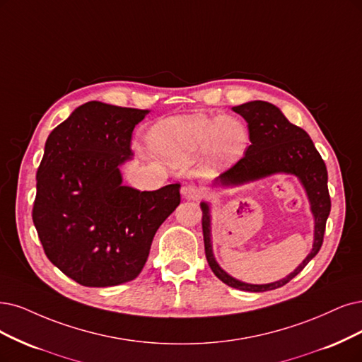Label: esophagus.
Returning a JSON list of instances; mask_svg holds the SVG:
<instances>
[{
    "label": "esophagus",
    "instance_id": "34e87169",
    "mask_svg": "<svg viewBox=\"0 0 362 362\" xmlns=\"http://www.w3.org/2000/svg\"><path fill=\"white\" fill-rule=\"evenodd\" d=\"M182 195L186 199H199L203 197V188H199L197 185L188 183L182 186Z\"/></svg>",
    "mask_w": 362,
    "mask_h": 362
}]
</instances>
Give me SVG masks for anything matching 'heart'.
I'll return each mask as SVG.
<instances>
[{"label": "heart", "instance_id": "1", "mask_svg": "<svg viewBox=\"0 0 362 362\" xmlns=\"http://www.w3.org/2000/svg\"><path fill=\"white\" fill-rule=\"evenodd\" d=\"M247 143L246 127L233 117H170L158 124L149 136L152 151L171 163H189L203 153L211 167L234 163Z\"/></svg>", "mask_w": 362, "mask_h": 362}]
</instances>
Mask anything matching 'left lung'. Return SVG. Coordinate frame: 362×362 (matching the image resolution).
<instances>
[{
  "mask_svg": "<svg viewBox=\"0 0 362 362\" xmlns=\"http://www.w3.org/2000/svg\"><path fill=\"white\" fill-rule=\"evenodd\" d=\"M233 110L242 115L249 129L250 144L243 158L221 173L219 180L222 185H238L249 180H257L273 173H291L298 176L309 195L312 211L315 216V243L310 255L307 257L298 269L288 277L269 285H249L238 282L234 277L226 274L211 253L210 243V215L209 206L202 203L203 210V235L206 258L211 272L223 284L240 291L264 292L277 289L286 285L296 277L304 267L322 247L325 225L331 210V198L328 192V173L322 156L303 128L291 124L276 105L265 101H250L242 105L233 107Z\"/></svg>",
  "mask_w": 362,
  "mask_h": 362,
  "instance_id": "8db88e82",
  "label": "left lung"
}]
</instances>
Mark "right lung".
Listing matches in <instances>:
<instances>
[{
	"label": "right lung",
	"instance_id": "add662e5",
	"mask_svg": "<svg viewBox=\"0 0 362 362\" xmlns=\"http://www.w3.org/2000/svg\"><path fill=\"white\" fill-rule=\"evenodd\" d=\"M147 113L89 101L47 137L33 221L49 261L83 286L136 279L155 233L180 204L179 183L141 192L122 185L119 165Z\"/></svg>",
	"mask_w": 362,
	"mask_h": 362
}]
</instances>
